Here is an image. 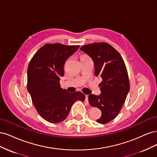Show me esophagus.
<instances>
[{
  "label": "esophagus",
  "instance_id": "34e87169",
  "mask_svg": "<svg viewBox=\"0 0 157 157\" xmlns=\"http://www.w3.org/2000/svg\"><path fill=\"white\" fill-rule=\"evenodd\" d=\"M85 101L86 103H88V95H86V99H85Z\"/></svg>",
  "mask_w": 157,
  "mask_h": 157
}]
</instances>
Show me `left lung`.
I'll return each instance as SVG.
<instances>
[{"label":"left lung","instance_id":"8db88e82","mask_svg":"<svg viewBox=\"0 0 157 157\" xmlns=\"http://www.w3.org/2000/svg\"><path fill=\"white\" fill-rule=\"evenodd\" d=\"M80 49L91 57L95 75L102 78L99 84L101 94L89 95L88 101L90 105L101 111L97 122L106 124L117 117L130 90L125 63L121 54L106 42L86 44Z\"/></svg>","mask_w":157,"mask_h":157}]
</instances>
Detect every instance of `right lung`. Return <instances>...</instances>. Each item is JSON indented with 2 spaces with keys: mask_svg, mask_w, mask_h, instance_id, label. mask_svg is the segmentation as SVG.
Here are the masks:
<instances>
[{
  "mask_svg": "<svg viewBox=\"0 0 157 157\" xmlns=\"http://www.w3.org/2000/svg\"><path fill=\"white\" fill-rule=\"evenodd\" d=\"M79 46L46 44L31 59L27 69V90L40 116L51 123H59L67 117L77 100L84 101L80 92L69 93L60 87L65 61Z\"/></svg>",
  "mask_w": 157,
  "mask_h": 157,
  "instance_id": "right-lung-1",
  "label": "right lung"
}]
</instances>
